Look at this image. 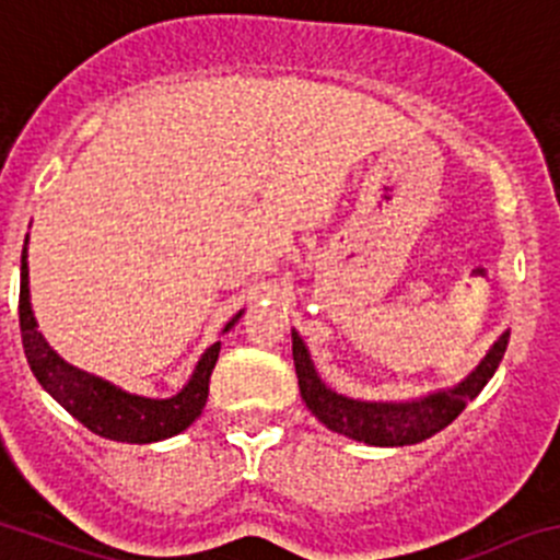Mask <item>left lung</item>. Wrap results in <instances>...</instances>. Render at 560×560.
<instances>
[{"label": "left lung", "mask_w": 560, "mask_h": 560, "mask_svg": "<svg viewBox=\"0 0 560 560\" xmlns=\"http://www.w3.org/2000/svg\"><path fill=\"white\" fill-rule=\"evenodd\" d=\"M291 343H294V365L296 380H300L302 401L307 404L313 415L322 420L327 429L338 431V434L351 436L357 443L365 445H415L429 440L431 434L443 431L445 425L454 423L459 418L462 409L483 390L492 374L498 371L500 360L509 346V332L500 335L494 340L492 349L487 351L478 369L459 382L451 390L429 393L415 401H357V398L340 396V393L329 390L316 374L311 354H307L305 343L291 329Z\"/></svg>", "instance_id": "left-lung-1"}]
</instances>
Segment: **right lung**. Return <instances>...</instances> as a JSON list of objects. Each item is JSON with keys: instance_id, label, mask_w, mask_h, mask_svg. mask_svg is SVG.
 Instances as JSON below:
<instances>
[{"instance_id": "right-lung-1", "label": "right lung", "mask_w": 560, "mask_h": 560, "mask_svg": "<svg viewBox=\"0 0 560 560\" xmlns=\"http://www.w3.org/2000/svg\"><path fill=\"white\" fill-rule=\"evenodd\" d=\"M30 242V233H26ZM26 242L21 253V294H19V324L21 340H24V354L35 380L44 385V390L55 398L60 407H66L82 425H88L93 434L117 440V443H159L167 436L180 434L189 429L206 407L209 398L211 371L220 357V340L203 351L200 363L195 365V374L186 382L184 390L173 398H145L126 393L112 382L79 371L68 365L40 332H37L35 313L30 305V266H26ZM242 311L228 322L225 332L238 322Z\"/></svg>"}]
</instances>
